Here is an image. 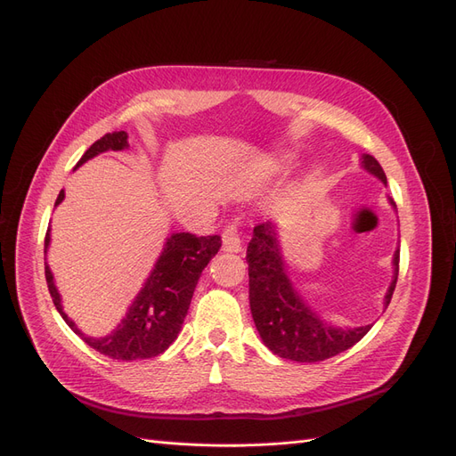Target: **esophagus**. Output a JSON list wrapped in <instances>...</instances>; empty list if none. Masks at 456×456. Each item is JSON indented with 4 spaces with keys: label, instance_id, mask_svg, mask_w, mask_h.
<instances>
[{
    "label": "esophagus",
    "instance_id": "1",
    "mask_svg": "<svg viewBox=\"0 0 456 456\" xmlns=\"http://www.w3.org/2000/svg\"><path fill=\"white\" fill-rule=\"evenodd\" d=\"M224 250H227V252H240L242 250L240 232L235 224L227 225V229L224 231Z\"/></svg>",
    "mask_w": 456,
    "mask_h": 456
}]
</instances>
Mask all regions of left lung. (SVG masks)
I'll list each match as a JSON object with an SVG mask.
<instances>
[{"instance_id": "obj_1", "label": "left lung", "mask_w": 456, "mask_h": 456, "mask_svg": "<svg viewBox=\"0 0 456 456\" xmlns=\"http://www.w3.org/2000/svg\"><path fill=\"white\" fill-rule=\"evenodd\" d=\"M361 166L382 183H387L382 166L374 156L362 154ZM389 204L395 206L392 199ZM246 262H248L250 309L256 329L275 355L297 362L324 361L355 346L372 329V324L357 329L332 327L304 302L286 275L275 224L271 221L254 227L252 240L246 250ZM397 273L399 250L394 254V279L384 297L386 307L394 296Z\"/></svg>"}]
</instances>
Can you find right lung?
<instances>
[{"label": "right lung", "mask_w": 456, "mask_h": 456, "mask_svg": "<svg viewBox=\"0 0 456 456\" xmlns=\"http://www.w3.org/2000/svg\"><path fill=\"white\" fill-rule=\"evenodd\" d=\"M127 134L112 132L102 135L99 141L91 145L80 162L82 166L94 156L107 151H124L127 149ZM64 199V191L59 192L55 206ZM49 229L45 232V252L49 246ZM221 248V237H197L191 232H174L167 237L164 250L154 264V269L142 286L141 292L135 296L134 304L129 305L126 317L109 336L91 338L86 336L76 327L74 321L62 311L61 296L53 282V273L45 264V281L53 304L64 322L77 334L82 340L94 347L99 354L118 361H135V359H151L164 354L174 344L181 324L191 305V297L197 282L202 275L204 267L210 264V259Z\"/></svg>", "instance_id": "1"}]
</instances>
